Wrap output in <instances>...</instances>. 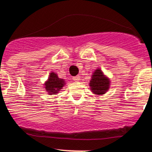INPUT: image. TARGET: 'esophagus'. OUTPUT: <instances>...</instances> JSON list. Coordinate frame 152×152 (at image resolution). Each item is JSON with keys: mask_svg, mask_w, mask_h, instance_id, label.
Here are the masks:
<instances>
[{"mask_svg": "<svg viewBox=\"0 0 152 152\" xmlns=\"http://www.w3.org/2000/svg\"><path fill=\"white\" fill-rule=\"evenodd\" d=\"M72 80H73L74 81H79V80H80V76H73V77H72Z\"/></svg>", "mask_w": 152, "mask_h": 152, "instance_id": "esophagus-1", "label": "esophagus"}]
</instances>
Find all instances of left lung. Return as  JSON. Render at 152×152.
<instances>
[{
    "label": "left lung",
    "instance_id": "obj_1",
    "mask_svg": "<svg viewBox=\"0 0 152 152\" xmlns=\"http://www.w3.org/2000/svg\"><path fill=\"white\" fill-rule=\"evenodd\" d=\"M92 76L93 77L90 82V86L94 94L97 95L105 94L109 89V79L104 76L100 69L96 70Z\"/></svg>",
    "mask_w": 152,
    "mask_h": 152
}]
</instances>
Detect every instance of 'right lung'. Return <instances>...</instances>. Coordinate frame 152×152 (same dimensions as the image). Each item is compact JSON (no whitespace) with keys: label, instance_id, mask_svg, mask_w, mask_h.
I'll return each mask as SVG.
<instances>
[{"label":"right lung","instance_id":"1","mask_svg":"<svg viewBox=\"0 0 152 152\" xmlns=\"http://www.w3.org/2000/svg\"><path fill=\"white\" fill-rule=\"evenodd\" d=\"M64 80L58 78L56 73L51 72L47 82L45 84V88L49 94H58V90H60L64 86Z\"/></svg>","mask_w":152,"mask_h":152}]
</instances>
